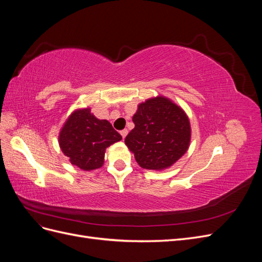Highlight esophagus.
<instances>
[{"label":"esophagus","instance_id":"esophagus-1","mask_svg":"<svg viewBox=\"0 0 262 262\" xmlns=\"http://www.w3.org/2000/svg\"><path fill=\"white\" fill-rule=\"evenodd\" d=\"M120 134H121L122 139H124L126 136H128V130H126V129H123V130H121V131H120Z\"/></svg>","mask_w":262,"mask_h":262}]
</instances>
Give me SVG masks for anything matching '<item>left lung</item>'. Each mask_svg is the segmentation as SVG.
Here are the masks:
<instances>
[{"instance_id": "left-lung-1", "label": "left lung", "mask_w": 262, "mask_h": 262, "mask_svg": "<svg viewBox=\"0 0 262 262\" xmlns=\"http://www.w3.org/2000/svg\"><path fill=\"white\" fill-rule=\"evenodd\" d=\"M132 120L136 126L124 143L142 168L166 169L187 152L191 139L189 118L170 99L157 96L141 102Z\"/></svg>"}]
</instances>
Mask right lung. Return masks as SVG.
I'll list each match as a JSON object with an SVG mask.
<instances>
[{
  "mask_svg": "<svg viewBox=\"0 0 262 262\" xmlns=\"http://www.w3.org/2000/svg\"><path fill=\"white\" fill-rule=\"evenodd\" d=\"M121 139L112 123L99 120L91 108H83L67 119L59 133V145L71 164L87 171L100 168L106 148Z\"/></svg>",
  "mask_w": 262,
  "mask_h": 262,
  "instance_id": "1",
  "label": "right lung"
}]
</instances>
